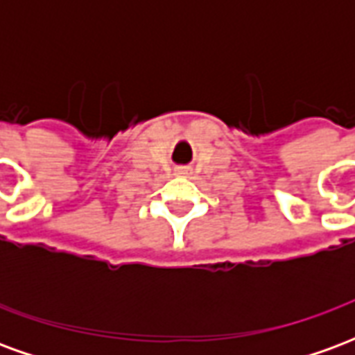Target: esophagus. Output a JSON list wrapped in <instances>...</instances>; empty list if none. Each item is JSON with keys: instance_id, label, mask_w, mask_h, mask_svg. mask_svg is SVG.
<instances>
[{"instance_id": "1", "label": "esophagus", "mask_w": 355, "mask_h": 355, "mask_svg": "<svg viewBox=\"0 0 355 355\" xmlns=\"http://www.w3.org/2000/svg\"><path fill=\"white\" fill-rule=\"evenodd\" d=\"M186 173H188V171H186L184 167H178L177 169V175H186Z\"/></svg>"}]
</instances>
